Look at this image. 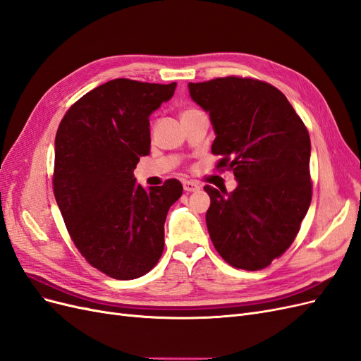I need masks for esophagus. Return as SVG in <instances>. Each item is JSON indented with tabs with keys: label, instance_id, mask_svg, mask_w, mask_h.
I'll use <instances>...</instances> for the list:
<instances>
[{
	"label": "esophagus",
	"instance_id": "1",
	"mask_svg": "<svg viewBox=\"0 0 361 361\" xmlns=\"http://www.w3.org/2000/svg\"><path fill=\"white\" fill-rule=\"evenodd\" d=\"M183 190L187 192H194V191H199L200 190V185L194 180H185L183 182Z\"/></svg>",
	"mask_w": 361,
	"mask_h": 361
}]
</instances>
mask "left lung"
<instances>
[{"label": "left lung", "mask_w": 361, "mask_h": 361, "mask_svg": "<svg viewBox=\"0 0 361 361\" xmlns=\"http://www.w3.org/2000/svg\"><path fill=\"white\" fill-rule=\"evenodd\" d=\"M191 99L209 113L218 169L238 187L206 185V224L220 256L235 268L268 267L293 243L312 202L310 137L274 85L226 76L190 82Z\"/></svg>", "instance_id": "obj_1"}]
</instances>
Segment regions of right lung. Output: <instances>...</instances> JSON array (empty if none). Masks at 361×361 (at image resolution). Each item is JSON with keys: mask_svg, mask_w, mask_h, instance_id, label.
I'll return each mask as SVG.
<instances>
[{"mask_svg": "<svg viewBox=\"0 0 361 361\" xmlns=\"http://www.w3.org/2000/svg\"><path fill=\"white\" fill-rule=\"evenodd\" d=\"M174 89L111 80L76 101L57 130L52 183L63 220L85 260L117 280L158 264L167 212L183 191L178 179L146 190L134 176L150 154L149 117Z\"/></svg>", "mask_w": 361, "mask_h": 361, "instance_id": "1", "label": "right lung"}]
</instances>
